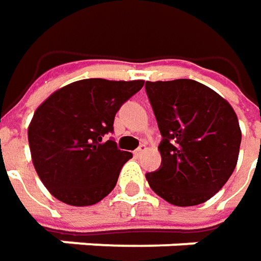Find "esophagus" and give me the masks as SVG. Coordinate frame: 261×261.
Here are the masks:
<instances>
[{"label":"esophagus","mask_w":261,"mask_h":261,"mask_svg":"<svg viewBox=\"0 0 261 261\" xmlns=\"http://www.w3.org/2000/svg\"><path fill=\"white\" fill-rule=\"evenodd\" d=\"M144 151H146V146H144V144H141V146L134 151V156H136V158H140Z\"/></svg>","instance_id":"34e87169"}]
</instances>
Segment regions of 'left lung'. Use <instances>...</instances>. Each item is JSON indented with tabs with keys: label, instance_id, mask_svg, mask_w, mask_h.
<instances>
[{
	"label": "left lung",
	"instance_id": "1",
	"mask_svg": "<svg viewBox=\"0 0 261 261\" xmlns=\"http://www.w3.org/2000/svg\"><path fill=\"white\" fill-rule=\"evenodd\" d=\"M146 92L163 137L162 165L146 175L150 188L176 206L208 201L237 165V114L221 95L192 79L147 81Z\"/></svg>",
	"mask_w": 261,
	"mask_h": 261
}]
</instances>
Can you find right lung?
I'll use <instances>...</instances> for the list:
<instances>
[{
  "label": "right lung",
  "instance_id": "right-lung-1",
  "mask_svg": "<svg viewBox=\"0 0 261 261\" xmlns=\"http://www.w3.org/2000/svg\"><path fill=\"white\" fill-rule=\"evenodd\" d=\"M143 85L82 79L58 89L36 110L29 125L33 165L56 199L88 206L113 191L133 154L103 136L113 133L117 111Z\"/></svg>",
  "mask_w": 261,
  "mask_h": 261
}]
</instances>
